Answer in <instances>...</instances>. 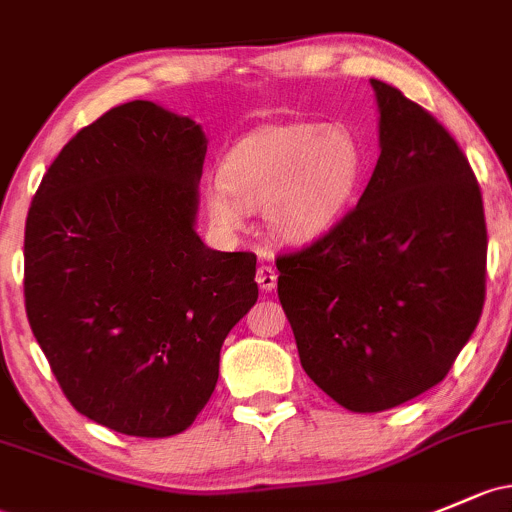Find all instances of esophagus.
Segmentation results:
<instances>
[{
    "label": "esophagus",
    "mask_w": 512,
    "mask_h": 512,
    "mask_svg": "<svg viewBox=\"0 0 512 512\" xmlns=\"http://www.w3.org/2000/svg\"><path fill=\"white\" fill-rule=\"evenodd\" d=\"M255 279H257V284H260L262 292H272V289L277 287V272H274L272 265H260V267H257Z\"/></svg>",
    "instance_id": "34e87169"
}]
</instances>
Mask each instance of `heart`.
Segmentation results:
<instances>
[{"instance_id":"1","label":"heart","mask_w":512,"mask_h":512,"mask_svg":"<svg viewBox=\"0 0 512 512\" xmlns=\"http://www.w3.org/2000/svg\"><path fill=\"white\" fill-rule=\"evenodd\" d=\"M365 171L358 137L343 125L282 122L238 139L223 154L218 181L203 193L211 223L238 233L247 211L265 208L274 238L309 242L351 206Z\"/></svg>"}]
</instances>
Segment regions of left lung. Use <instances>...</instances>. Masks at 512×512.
I'll return each mask as SVG.
<instances>
[{
    "mask_svg": "<svg viewBox=\"0 0 512 512\" xmlns=\"http://www.w3.org/2000/svg\"><path fill=\"white\" fill-rule=\"evenodd\" d=\"M380 157L358 206L277 257L301 368L351 412H383L446 378L486 301L481 188L456 139L370 80Z\"/></svg>",
    "mask_w": 512,
    "mask_h": 512,
    "instance_id": "1",
    "label": "left lung"
}]
</instances>
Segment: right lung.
Instances as JSON below:
<instances>
[{
	"mask_svg": "<svg viewBox=\"0 0 512 512\" xmlns=\"http://www.w3.org/2000/svg\"><path fill=\"white\" fill-rule=\"evenodd\" d=\"M203 159L191 117L125 102L61 149L26 218L31 331L75 410L129 437L191 427L257 301V257L196 233Z\"/></svg>",
	"mask_w": 512,
	"mask_h": 512,
	"instance_id": "add662e5",
	"label": "right lung"
}]
</instances>
